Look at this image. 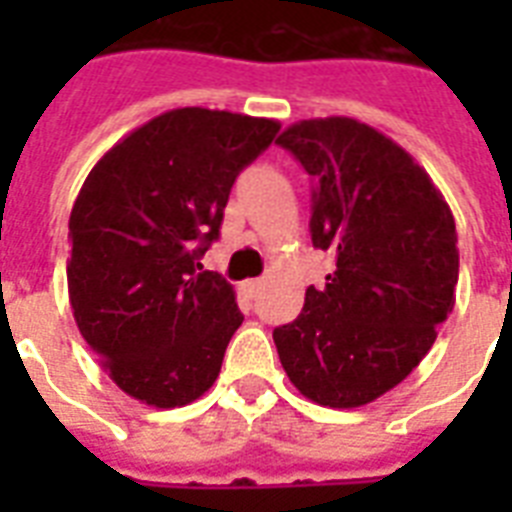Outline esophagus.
<instances>
[{
	"label": "esophagus",
	"instance_id": "obj_1",
	"mask_svg": "<svg viewBox=\"0 0 512 512\" xmlns=\"http://www.w3.org/2000/svg\"><path fill=\"white\" fill-rule=\"evenodd\" d=\"M244 287H247L249 295H257V292H260V289L265 287V279H249L247 284H244Z\"/></svg>",
	"mask_w": 512,
	"mask_h": 512
}]
</instances>
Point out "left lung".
I'll list each match as a JSON object with an SVG mask.
<instances>
[{
  "instance_id": "left-lung-1",
  "label": "left lung",
  "mask_w": 512,
  "mask_h": 512,
  "mask_svg": "<svg viewBox=\"0 0 512 512\" xmlns=\"http://www.w3.org/2000/svg\"><path fill=\"white\" fill-rule=\"evenodd\" d=\"M276 143L316 180L311 239L335 249L337 271L305 289L303 313L273 342L305 398L356 409L406 380L452 313L454 215L428 172L369 124L303 119Z\"/></svg>"
}]
</instances>
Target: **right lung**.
I'll list each match as a JSON object with an SVG mask.
<instances>
[{"mask_svg": "<svg viewBox=\"0 0 512 512\" xmlns=\"http://www.w3.org/2000/svg\"><path fill=\"white\" fill-rule=\"evenodd\" d=\"M276 132V119L175 108L119 140L84 180L68 220V300L127 396L175 409L217 380L244 316L199 257L220 236L236 175Z\"/></svg>", "mask_w": 512, "mask_h": 512, "instance_id": "obj_1", "label": "right lung"}]
</instances>
